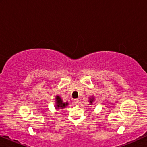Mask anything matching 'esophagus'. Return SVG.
<instances>
[{
	"mask_svg": "<svg viewBox=\"0 0 147 147\" xmlns=\"http://www.w3.org/2000/svg\"><path fill=\"white\" fill-rule=\"evenodd\" d=\"M78 103H79V100L78 99L74 100V104H75V105H78Z\"/></svg>",
	"mask_w": 147,
	"mask_h": 147,
	"instance_id": "esophagus-1",
	"label": "esophagus"
}]
</instances>
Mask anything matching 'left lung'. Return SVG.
Instances as JSON below:
<instances>
[{"instance_id":"left-lung-1","label":"left lung","mask_w":147,"mask_h":147,"mask_svg":"<svg viewBox=\"0 0 147 147\" xmlns=\"http://www.w3.org/2000/svg\"><path fill=\"white\" fill-rule=\"evenodd\" d=\"M94 101H95V98H94V96H91V97H90L89 101H88L90 102V105H92Z\"/></svg>"}]
</instances>
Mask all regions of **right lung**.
<instances>
[{"instance_id":"add662e5","label":"right lung","mask_w":147,"mask_h":147,"mask_svg":"<svg viewBox=\"0 0 147 147\" xmlns=\"http://www.w3.org/2000/svg\"><path fill=\"white\" fill-rule=\"evenodd\" d=\"M55 107L56 109H59V108H61V109H63L64 108H65L66 106L69 105V103L68 102H64L63 101V100L61 99V98L59 96L57 95L55 96Z\"/></svg>"}]
</instances>
